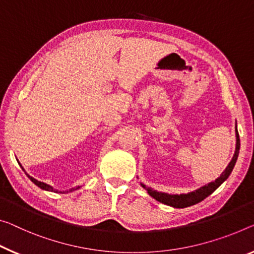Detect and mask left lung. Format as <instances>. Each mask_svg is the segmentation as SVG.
<instances>
[{"label": "left lung", "mask_w": 254, "mask_h": 254, "mask_svg": "<svg viewBox=\"0 0 254 254\" xmlns=\"http://www.w3.org/2000/svg\"><path fill=\"white\" fill-rule=\"evenodd\" d=\"M235 135H236V147H235V153H234L233 158L231 160V162L228 163V166L226 167V169L222 171V174L219 177L214 179V181L208 183L203 186H201L200 189H196L195 190H192V192L189 193H182V194H169V193H165V192H158V190H152L151 187H147L140 183L144 189L146 190V192L149 193L150 196H152L155 200L161 202L163 204H167L169 206H173V208H186V206H190L198 203L202 200H204L206 196H209L210 194H212L214 190H216L218 187H219L222 183H224L226 179L229 177V175L235 167V163L237 161V158H239V153H240V136H239V131H237V126L235 129Z\"/></svg>", "instance_id": "left-lung-1"}]
</instances>
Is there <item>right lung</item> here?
<instances>
[{
  "mask_svg": "<svg viewBox=\"0 0 254 254\" xmlns=\"http://www.w3.org/2000/svg\"><path fill=\"white\" fill-rule=\"evenodd\" d=\"M19 165H20V163H19ZM21 167V166H20ZM22 168V167H21ZM22 170H23V168H22ZM27 175V177H28L30 181H32L35 185L36 186H38L40 187V189H42V190H48V192H54V193H64V192H72V190H78L79 189L80 186H76V187H73V189H70L69 190H56L54 189L53 186H51V185H49V184H45V183H43V182H40V181H37V179H35L34 177H32V176H29L28 174H26Z\"/></svg>",
  "mask_w": 254,
  "mask_h": 254,
  "instance_id": "obj_1",
  "label": "right lung"
}]
</instances>
